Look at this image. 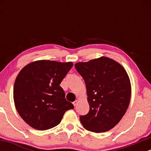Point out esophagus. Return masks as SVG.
I'll list each match as a JSON object with an SVG mask.
<instances>
[{"mask_svg":"<svg viewBox=\"0 0 151 151\" xmlns=\"http://www.w3.org/2000/svg\"><path fill=\"white\" fill-rule=\"evenodd\" d=\"M77 103H78V101H77V100H76V101H74L73 102V105L74 106H75L77 104Z\"/></svg>","mask_w":151,"mask_h":151,"instance_id":"1","label":"esophagus"}]
</instances>
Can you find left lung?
<instances>
[{
    "instance_id": "8db88e82",
    "label": "left lung",
    "mask_w": 151,
    "mask_h": 151,
    "mask_svg": "<svg viewBox=\"0 0 151 151\" xmlns=\"http://www.w3.org/2000/svg\"><path fill=\"white\" fill-rule=\"evenodd\" d=\"M85 81L89 111L80 116L84 129L103 133L113 129L125 114L131 99V83L124 67L102 58L74 65Z\"/></svg>"
}]
</instances>
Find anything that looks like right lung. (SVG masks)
Segmentation results:
<instances>
[{
  "instance_id": "add662e5",
  "label": "right lung",
  "mask_w": 151,
  "mask_h": 151,
  "mask_svg": "<svg viewBox=\"0 0 151 151\" xmlns=\"http://www.w3.org/2000/svg\"><path fill=\"white\" fill-rule=\"evenodd\" d=\"M73 66L72 62L40 60L26 65L15 79L13 98L22 119L34 129L44 131L58 126L74 105L60 86Z\"/></svg>"
}]
</instances>
